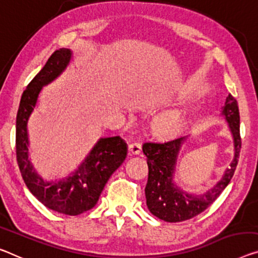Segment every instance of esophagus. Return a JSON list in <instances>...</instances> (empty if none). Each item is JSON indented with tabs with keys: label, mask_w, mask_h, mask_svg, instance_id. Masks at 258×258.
<instances>
[{
	"label": "esophagus",
	"mask_w": 258,
	"mask_h": 258,
	"mask_svg": "<svg viewBox=\"0 0 258 258\" xmlns=\"http://www.w3.org/2000/svg\"><path fill=\"white\" fill-rule=\"evenodd\" d=\"M129 152L132 154H140L142 152V145L140 143H132L129 144Z\"/></svg>",
	"instance_id": "esophagus-1"
}]
</instances>
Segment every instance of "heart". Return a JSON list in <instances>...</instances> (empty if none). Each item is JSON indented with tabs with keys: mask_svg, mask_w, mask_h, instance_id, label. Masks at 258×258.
Masks as SVG:
<instances>
[{
	"mask_svg": "<svg viewBox=\"0 0 258 258\" xmlns=\"http://www.w3.org/2000/svg\"><path fill=\"white\" fill-rule=\"evenodd\" d=\"M185 124V114L182 109L172 108L161 113L156 118V129L162 135L179 133Z\"/></svg>",
	"mask_w": 258,
	"mask_h": 258,
	"instance_id": "1",
	"label": "heart"
}]
</instances>
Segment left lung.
Returning a JSON list of instances; mask_svg holds the SVG:
<instances>
[{"label":"left lung","mask_w":258,"mask_h":258,"mask_svg":"<svg viewBox=\"0 0 258 258\" xmlns=\"http://www.w3.org/2000/svg\"><path fill=\"white\" fill-rule=\"evenodd\" d=\"M220 116L227 122L232 135L234 157L221 179L205 192L184 191L175 181L181 148L190 135L168 141H150L143 144V152L148 158L149 166V177L145 187L146 205L153 216L167 223L188 220L207 210L227 187L235 172L241 149L239 107L231 94H228L224 107H221Z\"/></svg>","instance_id":"left-lung-1"}]
</instances>
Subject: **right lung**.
<instances>
[{
	"instance_id": "1",
	"label": "right lung",
	"mask_w": 258,
	"mask_h": 258,
	"mask_svg": "<svg viewBox=\"0 0 258 258\" xmlns=\"http://www.w3.org/2000/svg\"><path fill=\"white\" fill-rule=\"evenodd\" d=\"M73 57L74 53L69 48L54 51L24 91L16 118V153L26 187L46 208L68 216L81 215L97 204L107 181L128 153V145L120 136L100 137L81 165L64 177L45 180L33 167L29 157V118L43 86L60 77Z\"/></svg>"
}]
</instances>
